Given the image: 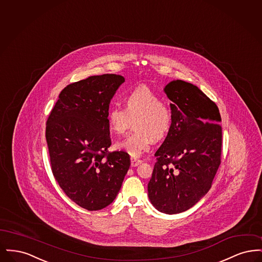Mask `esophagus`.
I'll list each match as a JSON object with an SVG mask.
<instances>
[{
    "label": "esophagus",
    "mask_w": 262,
    "mask_h": 262,
    "mask_svg": "<svg viewBox=\"0 0 262 262\" xmlns=\"http://www.w3.org/2000/svg\"><path fill=\"white\" fill-rule=\"evenodd\" d=\"M130 161H132V166H133V167H137L139 164L142 163V160L137 159V158H132Z\"/></svg>",
    "instance_id": "obj_1"
}]
</instances>
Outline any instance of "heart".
Instances as JSON below:
<instances>
[{"label":"heart","mask_w":262,"mask_h":262,"mask_svg":"<svg viewBox=\"0 0 262 262\" xmlns=\"http://www.w3.org/2000/svg\"><path fill=\"white\" fill-rule=\"evenodd\" d=\"M124 102L125 108L114 105L108 109L107 120L113 132L122 135L136 119L134 126L137 130L116 144L118 149L136 158L149 149L153 140H161L169 134L173 115L170 106L146 85L127 91Z\"/></svg>","instance_id":"heart-1"}]
</instances>
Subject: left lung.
Here are the masks:
<instances>
[{"label":"left lung","instance_id":"obj_1","mask_svg":"<svg viewBox=\"0 0 262 262\" xmlns=\"http://www.w3.org/2000/svg\"><path fill=\"white\" fill-rule=\"evenodd\" d=\"M173 115L148 183L152 205L166 214L186 211L210 189L221 164L222 127L217 105L200 88L173 80L164 88Z\"/></svg>","mask_w":262,"mask_h":262}]
</instances>
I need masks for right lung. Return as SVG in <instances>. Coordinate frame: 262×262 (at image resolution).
Returning a JSON list of instances; mask_svg holds the SVG:
<instances>
[{
  "instance_id": "obj_1",
  "label": "right lung",
  "mask_w": 262,
  "mask_h": 262,
  "mask_svg": "<svg viewBox=\"0 0 262 262\" xmlns=\"http://www.w3.org/2000/svg\"><path fill=\"white\" fill-rule=\"evenodd\" d=\"M122 75L89 76L62 89L46 123L51 170L62 191L80 207L100 210L116 199L129 168L125 151H113L109 104Z\"/></svg>"
}]
</instances>
